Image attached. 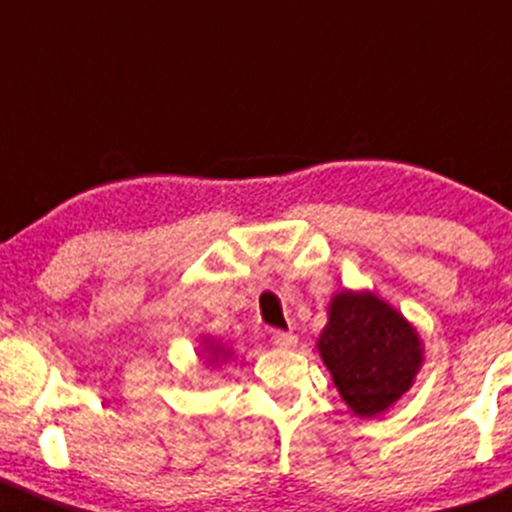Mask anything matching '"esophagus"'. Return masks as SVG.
<instances>
[{
	"label": "esophagus",
	"instance_id": "esophagus-1",
	"mask_svg": "<svg viewBox=\"0 0 512 512\" xmlns=\"http://www.w3.org/2000/svg\"><path fill=\"white\" fill-rule=\"evenodd\" d=\"M272 342L282 350H291V347H296V335L284 333V330H272Z\"/></svg>",
	"mask_w": 512,
	"mask_h": 512
}]
</instances>
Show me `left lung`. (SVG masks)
I'll return each instance as SVG.
<instances>
[{
    "label": "left lung",
    "instance_id": "8db88e82",
    "mask_svg": "<svg viewBox=\"0 0 512 512\" xmlns=\"http://www.w3.org/2000/svg\"><path fill=\"white\" fill-rule=\"evenodd\" d=\"M318 352L359 418L389 411L423 367V342L413 325L372 291L333 296Z\"/></svg>",
    "mask_w": 512,
    "mask_h": 512
}]
</instances>
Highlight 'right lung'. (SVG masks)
Instances as JSON below:
<instances>
[{
  "label": "right lung",
  "mask_w": 512,
  "mask_h": 512,
  "mask_svg": "<svg viewBox=\"0 0 512 512\" xmlns=\"http://www.w3.org/2000/svg\"><path fill=\"white\" fill-rule=\"evenodd\" d=\"M221 357H228L226 350H221V345L211 342L209 345V362H221Z\"/></svg>",
  "instance_id": "add662e5"
}]
</instances>
